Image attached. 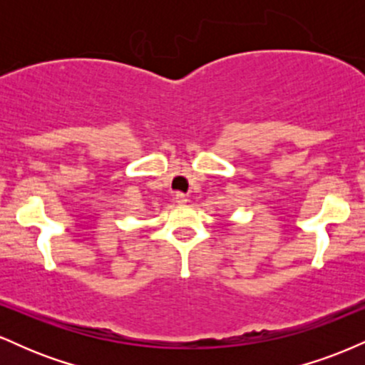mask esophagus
I'll return each instance as SVG.
<instances>
[{"instance_id":"1","label":"esophagus","mask_w":365,"mask_h":365,"mask_svg":"<svg viewBox=\"0 0 365 365\" xmlns=\"http://www.w3.org/2000/svg\"><path fill=\"white\" fill-rule=\"evenodd\" d=\"M175 200H177V204H178V206H185V204L188 202L187 195H185V194H182V192H178V194L175 195Z\"/></svg>"}]
</instances>
